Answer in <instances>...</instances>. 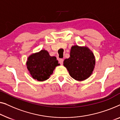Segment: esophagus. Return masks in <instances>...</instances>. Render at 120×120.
I'll list each match as a JSON object with an SVG mask.
<instances>
[{"mask_svg":"<svg viewBox=\"0 0 120 120\" xmlns=\"http://www.w3.org/2000/svg\"><path fill=\"white\" fill-rule=\"evenodd\" d=\"M59 63L61 64V65H62L64 62V59H60L59 60Z\"/></svg>","mask_w":120,"mask_h":120,"instance_id":"obj_1","label":"esophagus"}]
</instances>
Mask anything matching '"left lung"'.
Returning a JSON list of instances; mask_svg holds the SVG:
<instances>
[{
  "instance_id": "left-lung-1",
  "label": "left lung",
  "mask_w": 120,
  "mask_h": 120,
  "mask_svg": "<svg viewBox=\"0 0 120 120\" xmlns=\"http://www.w3.org/2000/svg\"><path fill=\"white\" fill-rule=\"evenodd\" d=\"M70 56L64 61V66L70 76L77 81H83L93 73L95 66V56L86 46L72 45Z\"/></svg>"
}]
</instances>
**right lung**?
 Listing matches in <instances>:
<instances>
[{
    "instance_id": "add662e5",
    "label": "right lung",
    "mask_w": 120,
    "mask_h": 120,
    "mask_svg": "<svg viewBox=\"0 0 120 120\" xmlns=\"http://www.w3.org/2000/svg\"><path fill=\"white\" fill-rule=\"evenodd\" d=\"M55 56H50L45 49L29 56L26 65L33 78L43 82L49 78L55 67L60 65Z\"/></svg>"
}]
</instances>
